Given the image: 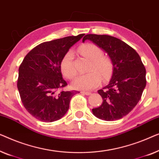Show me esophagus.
<instances>
[{"label":"esophagus","mask_w":159,"mask_h":159,"mask_svg":"<svg viewBox=\"0 0 159 159\" xmlns=\"http://www.w3.org/2000/svg\"><path fill=\"white\" fill-rule=\"evenodd\" d=\"M81 93H84L85 95H90L91 93V92H89V91H82Z\"/></svg>","instance_id":"obj_1"}]
</instances>
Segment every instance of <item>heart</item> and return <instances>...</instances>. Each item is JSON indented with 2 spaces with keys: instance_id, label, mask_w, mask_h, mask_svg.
<instances>
[{
  "instance_id": "heart-1",
  "label": "heart",
  "mask_w": 159,
  "mask_h": 159,
  "mask_svg": "<svg viewBox=\"0 0 159 159\" xmlns=\"http://www.w3.org/2000/svg\"><path fill=\"white\" fill-rule=\"evenodd\" d=\"M80 54L90 60L87 71L88 73L75 78L72 83L74 89L81 90H91L98 86L102 80L109 79L113 72V63L109 57L103 55L99 47L92 43L82 44L79 48ZM73 54L71 51L66 52L60 62L62 75L69 80L76 75L73 63Z\"/></svg>"
}]
</instances>
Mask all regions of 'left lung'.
<instances>
[{
    "label": "left lung",
    "mask_w": 159,
    "mask_h": 159,
    "mask_svg": "<svg viewBox=\"0 0 159 159\" xmlns=\"http://www.w3.org/2000/svg\"><path fill=\"white\" fill-rule=\"evenodd\" d=\"M89 39L108 54L113 63L109 84L98 91L102 104L92 109L96 117L106 121L121 119L133 110L146 86V68L137 52L121 39L109 35L86 34Z\"/></svg>",
    "instance_id": "obj_1"
}]
</instances>
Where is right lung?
Listing matches in <instances>:
<instances>
[{
	"label": "right lung",
	"mask_w": 159,
	"mask_h": 159,
	"mask_svg": "<svg viewBox=\"0 0 159 159\" xmlns=\"http://www.w3.org/2000/svg\"><path fill=\"white\" fill-rule=\"evenodd\" d=\"M84 34L45 42L32 49L19 68L17 87L24 107L42 122L60 120L69 109L77 91H66L60 62L73 44Z\"/></svg>",
	"instance_id": "right-lung-1"
}]
</instances>
